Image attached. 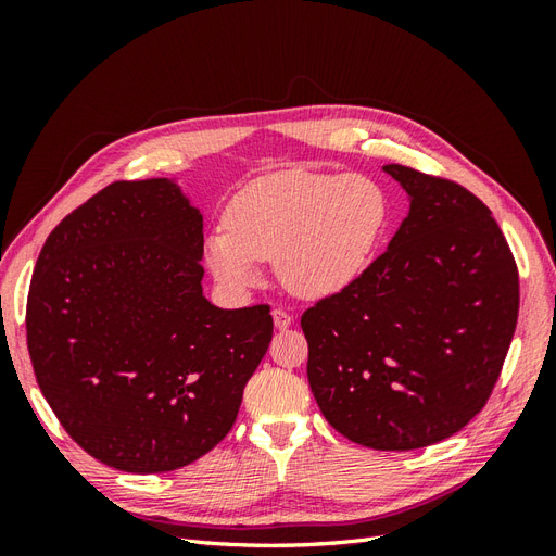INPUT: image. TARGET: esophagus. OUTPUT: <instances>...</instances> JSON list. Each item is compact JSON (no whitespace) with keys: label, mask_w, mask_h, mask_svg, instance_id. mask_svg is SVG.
I'll list each match as a JSON object with an SVG mask.
<instances>
[{"label":"esophagus","mask_w":556,"mask_h":556,"mask_svg":"<svg viewBox=\"0 0 556 556\" xmlns=\"http://www.w3.org/2000/svg\"><path fill=\"white\" fill-rule=\"evenodd\" d=\"M292 323H294V317L288 311H285V308H274V325L278 329H288Z\"/></svg>","instance_id":"esophagus-1"}]
</instances>
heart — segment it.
<instances>
[{"mask_svg": "<svg viewBox=\"0 0 556 556\" xmlns=\"http://www.w3.org/2000/svg\"><path fill=\"white\" fill-rule=\"evenodd\" d=\"M390 201L359 174L285 172L260 178L229 208V227L206 239V262L229 288L260 280L262 262H276L280 282L306 299L345 290L371 264Z\"/></svg>", "mask_w": 556, "mask_h": 556, "instance_id": "obj_1", "label": "heart"}]
</instances>
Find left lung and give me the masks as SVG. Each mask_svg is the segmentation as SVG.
Instances as JSON below:
<instances>
[{
  "mask_svg": "<svg viewBox=\"0 0 556 556\" xmlns=\"http://www.w3.org/2000/svg\"><path fill=\"white\" fill-rule=\"evenodd\" d=\"M382 169L408 192V217L301 329L327 422L352 443L403 452L450 439L484 408L515 333L519 276L473 192L403 164Z\"/></svg>",
  "mask_w": 556,
  "mask_h": 556,
  "instance_id": "obj_1",
  "label": "left lung"
}]
</instances>
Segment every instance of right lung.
Instances as JSON below:
<instances>
[{"label": "right lung", "mask_w": 556, "mask_h": 556, "mask_svg": "<svg viewBox=\"0 0 556 556\" xmlns=\"http://www.w3.org/2000/svg\"><path fill=\"white\" fill-rule=\"evenodd\" d=\"M201 255V213L166 178L106 185L39 252L29 359L64 431L106 466L166 473L204 457L271 343L266 304L204 296Z\"/></svg>", "instance_id": "add662e5"}]
</instances>
